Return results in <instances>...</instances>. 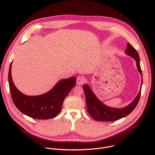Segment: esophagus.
Returning <instances> with one entry per match:
<instances>
[{"label":"esophagus","instance_id":"1","mask_svg":"<svg viewBox=\"0 0 155 155\" xmlns=\"http://www.w3.org/2000/svg\"><path fill=\"white\" fill-rule=\"evenodd\" d=\"M86 81V79L83 76H78L77 78V84H83V83H84Z\"/></svg>","mask_w":155,"mask_h":155}]
</instances>
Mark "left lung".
Listing matches in <instances>:
<instances>
[{
	"mask_svg": "<svg viewBox=\"0 0 155 155\" xmlns=\"http://www.w3.org/2000/svg\"><path fill=\"white\" fill-rule=\"evenodd\" d=\"M125 53L133 58L136 60L138 71L141 76H142V72L140 65V58L136 50L130 43H128ZM83 88L86 96L87 111L93 119L97 121H114L126 117L133 111V110L136 108L138 104L141 94L140 88L139 93L130 104L124 108H116L108 107L102 103L97 98L87 84L83 85Z\"/></svg>",
	"mask_w": 155,
	"mask_h": 155,
	"instance_id": "1",
	"label": "left lung"
}]
</instances>
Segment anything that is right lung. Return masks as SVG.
<instances>
[{
	"mask_svg": "<svg viewBox=\"0 0 155 155\" xmlns=\"http://www.w3.org/2000/svg\"><path fill=\"white\" fill-rule=\"evenodd\" d=\"M12 64L8 72V83L11 96L17 108L35 119L48 120L56 117L61 112L65 98L75 86L76 78L61 80L45 94L29 96L21 93L15 86L11 75Z\"/></svg>",
	"mask_w": 155,
	"mask_h": 155,
	"instance_id": "1",
	"label": "right lung"
}]
</instances>
